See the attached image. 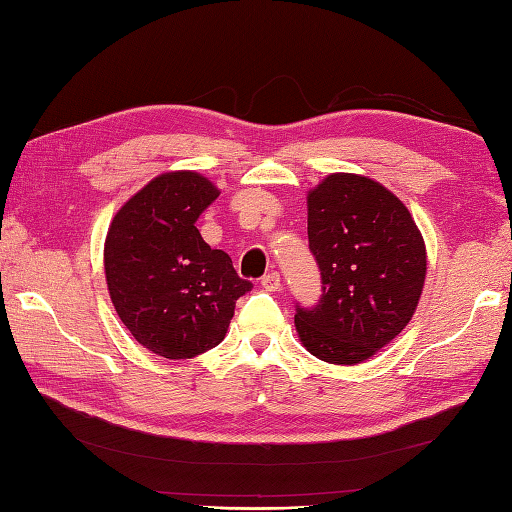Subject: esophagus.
I'll use <instances>...</instances> for the list:
<instances>
[{
	"mask_svg": "<svg viewBox=\"0 0 512 512\" xmlns=\"http://www.w3.org/2000/svg\"><path fill=\"white\" fill-rule=\"evenodd\" d=\"M262 288H266L268 292H277L279 288H281V277H279V273H268V275H264L262 277Z\"/></svg>",
	"mask_w": 512,
	"mask_h": 512,
	"instance_id": "obj_1",
	"label": "esophagus"
}]
</instances>
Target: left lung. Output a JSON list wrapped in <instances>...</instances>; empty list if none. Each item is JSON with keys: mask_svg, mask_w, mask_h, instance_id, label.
<instances>
[{"mask_svg": "<svg viewBox=\"0 0 512 512\" xmlns=\"http://www.w3.org/2000/svg\"><path fill=\"white\" fill-rule=\"evenodd\" d=\"M308 242L323 295L297 306L303 347L334 365H356L405 330L427 275V250L407 206L383 184L332 173L308 193Z\"/></svg>", "mask_w": 512, "mask_h": 512, "instance_id": "obj_1", "label": "left lung"}]
</instances>
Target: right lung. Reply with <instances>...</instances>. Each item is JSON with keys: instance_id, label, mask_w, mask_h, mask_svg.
<instances>
[{"instance_id": "add662e5", "label": "right lung", "mask_w": 512, "mask_h": 512, "mask_svg": "<svg viewBox=\"0 0 512 512\" xmlns=\"http://www.w3.org/2000/svg\"><path fill=\"white\" fill-rule=\"evenodd\" d=\"M217 195L200 173H162L107 231L105 279L118 317L140 345L171 361L220 345L235 301L253 288L195 226Z\"/></svg>"}]
</instances>
